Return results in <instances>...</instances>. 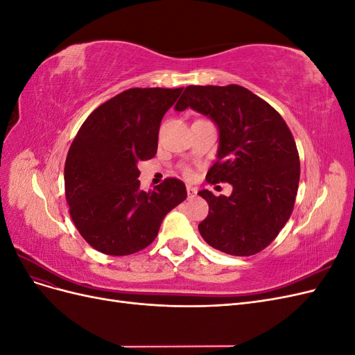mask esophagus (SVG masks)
<instances>
[{"label": "esophagus", "mask_w": 355, "mask_h": 355, "mask_svg": "<svg viewBox=\"0 0 355 355\" xmlns=\"http://www.w3.org/2000/svg\"><path fill=\"white\" fill-rule=\"evenodd\" d=\"M187 192H188V198H194L197 196V188L188 185L187 187Z\"/></svg>", "instance_id": "esophagus-1"}]
</instances>
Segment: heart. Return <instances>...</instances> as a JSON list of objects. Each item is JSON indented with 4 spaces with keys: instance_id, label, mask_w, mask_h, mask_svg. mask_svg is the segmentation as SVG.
<instances>
[{
    "instance_id": "heart-1",
    "label": "heart",
    "mask_w": 355,
    "mask_h": 355,
    "mask_svg": "<svg viewBox=\"0 0 355 355\" xmlns=\"http://www.w3.org/2000/svg\"><path fill=\"white\" fill-rule=\"evenodd\" d=\"M187 173H188V171H187Z\"/></svg>"
}]
</instances>
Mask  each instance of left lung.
Listing matches in <instances>:
<instances>
[{"instance_id": "1", "label": "left lung", "mask_w": 355, "mask_h": 355, "mask_svg": "<svg viewBox=\"0 0 355 355\" xmlns=\"http://www.w3.org/2000/svg\"><path fill=\"white\" fill-rule=\"evenodd\" d=\"M209 116L219 132L218 161L207 182H228L230 197L198 194L209 214L198 231L213 249L232 256L263 250L292 214L299 187V154L292 132L270 103L241 85H188L175 110Z\"/></svg>"}]
</instances>
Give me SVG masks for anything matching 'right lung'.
<instances>
[{
  "label": "right lung",
  "instance_id": "obj_1",
  "mask_svg": "<svg viewBox=\"0 0 355 355\" xmlns=\"http://www.w3.org/2000/svg\"><path fill=\"white\" fill-rule=\"evenodd\" d=\"M179 89H128L98 106L72 141L65 163L71 218L93 249L125 256L151 244L166 214L187 198L168 178L142 191L137 163L157 154L158 130Z\"/></svg>",
  "mask_w": 355,
  "mask_h": 355
}]
</instances>
